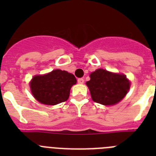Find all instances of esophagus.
Masks as SVG:
<instances>
[{
    "mask_svg": "<svg viewBox=\"0 0 156 156\" xmlns=\"http://www.w3.org/2000/svg\"><path fill=\"white\" fill-rule=\"evenodd\" d=\"M77 82L79 83L80 84H83L84 83V80L83 79V78H79V79L77 80Z\"/></svg>",
    "mask_w": 156,
    "mask_h": 156,
    "instance_id": "obj_1",
    "label": "esophagus"
}]
</instances>
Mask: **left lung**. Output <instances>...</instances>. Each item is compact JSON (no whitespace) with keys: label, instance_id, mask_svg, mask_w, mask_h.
I'll return each instance as SVG.
<instances>
[{"label":"left lung","instance_id":"8db88e82","mask_svg":"<svg viewBox=\"0 0 156 156\" xmlns=\"http://www.w3.org/2000/svg\"><path fill=\"white\" fill-rule=\"evenodd\" d=\"M90 76V80L86 83L90 89L92 99L104 105H112L120 101L129 88V82L122 74L98 69Z\"/></svg>","mask_w":156,"mask_h":156}]
</instances>
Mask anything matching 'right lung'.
I'll return each mask as SVG.
<instances>
[{"label": "right lung", "mask_w": 156, "mask_h": 156, "mask_svg": "<svg viewBox=\"0 0 156 156\" xmlns=\"http://www.w3.org/2000/svg\"><path fill=\"white\" fill-rule=\"evenodd\" d=\"M76 83L73 74L61 69L50 73L35 76L30 82L34 97L42 104L55 105L64 102L69 97L72 86Z\"/></svg>", "instance_id": "1"}]
</instances>
